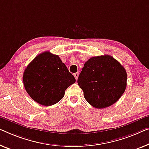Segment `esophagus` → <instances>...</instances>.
Listing matches in <instances>:
<instances>
[{
  "instance_id": "34e87169",
  "label": "esophagus",
  "mask_w": 149,
  "mask_h": 149,
  "mask_svg": "<svg viewBox=\"0 0 149 149\" xmlns=\"http://www.w3.org/2000/svg\"><path fill=\"white\" fill-rule=\"evenodd\" d=\"M75 78L76 80H77V78H78V76H79V73L77 72V73H75V74H74Z\"/></svg>"
}]
</instances>
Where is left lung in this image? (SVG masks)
I'll return each mask as SVG.
<instances>
[{
	"label": "left lung",
	"mask_w": 149,
	"mask_h": 149,
	"mask_svg": "<svg viewBox=\"0 0 149 149\" xmlns=\"http://www.w3.org/2000/svg\"><path fill=\"white\" fill-rule=\"evenodd\" d=\"M125 69L108 55L93 57L84 63L77 84L86 101L96 108L110 106L118 100L126 88Z\"/></svg>",
	"instance_id": "8db88e82"
}]
</instances>
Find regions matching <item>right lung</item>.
I'll use <instances>...</instances> for the list:
<instances>
[{
  "instance_id": "right-lung-1",
  "label": "right lung",
  "mask_w": 149,
  "mask_h": 149,
  "mask_svg": "<svg viewBox=\"0 0 149 149\" xmlns=\"http://www.w3.org/2000/svg\"><path fill=\"white\" fill-rule=\"evenodd\" d=\"M23 80L30 97L45 106L60 101L67 88L75 82L58 55L49 52L33 59L24 71Z\"/></svg>"
}]
</instances>
